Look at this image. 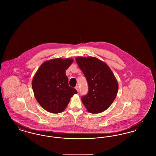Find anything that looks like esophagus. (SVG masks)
<instances>
[{
    "instance_id": "1",
    "label": "esophagus",
    "mask_w": 156,
    "mask_h": 156,
    "mask_svg": "<svg viewBox=\"0 0 156 156\" xmlns=\"http://www.w3.org/2000/svg\"><path fill=\"white\" fill-rule=\"evenodd\" d=\"M75 89H76V90L78 92H79L80 88H79V87H78V86H76V87H75Z\"/></svg>"
}]
</instances>
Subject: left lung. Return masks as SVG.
<instances>
[{"instance_id": "8db88e82", "label": "left lung", "mask_w": 156, "mask_h": 156, "mask_svg": "<svg viewBox=\"0 0 156 156\" xmlns=\"http://www.w3.org/2000/svg\"><path fill=\"white\" fill-rule=\"evenodd\" d=\"M76 61L85 75L88 92L82 102L91 113L106 110L113 103L118 91V83L110 68L95 57H77Z\"/></svg>"}]
</instances>
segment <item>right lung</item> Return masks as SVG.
Instances as JSON below:
<instances>
[{"label":"right lung","instance_id":"obj_1","mask_svg":"<svg viewBox=\"0 0 156 156\" xmlns=\"http://www.w3.org/2000/svg\"><path fill=\"white\" fill-rule=\"evenodd\" d=\"M73 59H51L38 69L32 81L34 96L42 108L52 113H58L67 107L70 98L77 90L69 86L66 71Z\"/></svg>","mask_w":156,"mask_h":156}]
</instances>
